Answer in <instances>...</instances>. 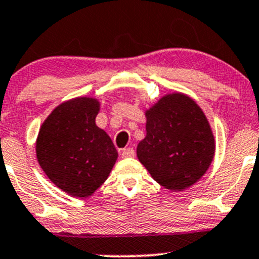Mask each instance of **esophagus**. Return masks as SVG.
I'll return each instance as SVG.
<instances>
[{"instance_id":"1","label":"esophagus","mask_w":259,"mask_h":259,"mask_svg":"<svg viewBox=\"0 0 259 259\" xmlns=\"http://www.w3.org/2000/svg\"><path fill=\"white\" fill-rule=\"evenodd\" d=\"M134 155H135V150L133 148L122 149V151H121L122 158H132V156H134Z\"/></svg>"}]
</instances>
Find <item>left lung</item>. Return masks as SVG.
Listing matches in <instances>:
<instances>
[{
  "label": "left lung",
  "instance_id": "8db88e82",
  "mask_svg": "<svg viewBox=\"0 0 259 259\" xmlns=\"http://www.w3.org/2000/svg\"><path fill=\"white\" fill-rule=\"evenodd\" d=\"M146 137L137 155L153 179L180 192L198 182L210 166L215 142L202 109L188 95H164L145 111Z\"/></svg>",
  "mask_w": 259,
  "mask_h": 259
}]
</instances>
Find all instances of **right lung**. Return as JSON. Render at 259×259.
<instances>
[{
    "label": "right lung",
    "instance_id": "add662e5",
    "mask_svg": "<svg viewBox=\"0 0 259 259\" xmlns=\"http://www.w3.org/2000/svg\"><path fill=\"white\" fill-rule=\"evenodd\" d=\"M98 99L75 98L60 104L41 125L36 156L49 179L67 194L90 197L117 159L110 137L95 124Z\"/></svg>",
    "mask_w": 259,
    "mask_h": 259
}]
</instances>
